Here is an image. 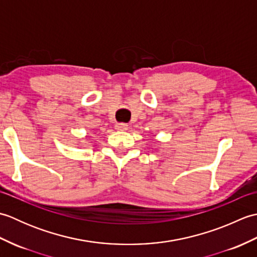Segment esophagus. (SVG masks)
<instances>
[{"mask_svg": "<svg viewBox=\"0 0 257 257\" xmlns=\"http://www.w3.org/2000/svg\"><path fill=\"white\" fill-rule=\"evenodd\" d=\"M114 127H116V129L119 130V132H124V130L128 129V124H125V123H117L116 125H114Z\"/></svg>", "mask_w": 257, "mask_h": 257, "instance_id": "esophagus-1", "label": "esophagus"}]
</instances>
